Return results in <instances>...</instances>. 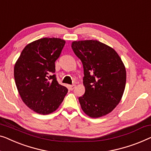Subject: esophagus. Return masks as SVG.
<instances>
[{
	"mask_svg": "<svg viewBox=\"0 0 151 151\" xmlns=\"http://www.w3.org/2000/svg\"><path fill=\"white\" fill-rule=\"evenodd\" d=\"M76 88V85L75 84H73V85H70V86H69V90H71V91H73L74 88Z\"/></svg>",
	"mask_w": 151,
	"mask_h": 151,
	"instance_id": "34e87169",
	"label": "esophagus"
}]
</instances>
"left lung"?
Here are the masks:
<instances>
[{
  "mask_svg": "<svg viewBox=\"0 0 151 151\" xmlns=\"http://www.w3.org/2000/svg\"><path fill=\"white\" fill-rule=\"evenodd\" d=\"M71 47L84 68L81 108L92 118L108 114L119 104L125 88L123 61L114 50L97 40L73 41Z\"/></svg>",
  "mask_w": 151,
  "mask_h": 151,
  "instance_id": "obj_1",
  "label": "left lung"
}]
</instances>
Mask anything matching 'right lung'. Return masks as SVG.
Masks as SVG:
<instances>
[{"mask_svg":"<svg viewBox=\"0 0 151 151\" xmlns=\"http://www.w3.org/2000/svg\"><path fill=\"white\" fill-rule=\"evenodd\" d=\"M65 41L43 38L29 43L14 67L15 82L19 95L28 108L41 114L53 112L59 107L68 89L58 84L55 61Z\"/></svg>","mask_w":151,"mask_h":151,"instance_id":"obj_1","label":"right lung"}]
</instances>
